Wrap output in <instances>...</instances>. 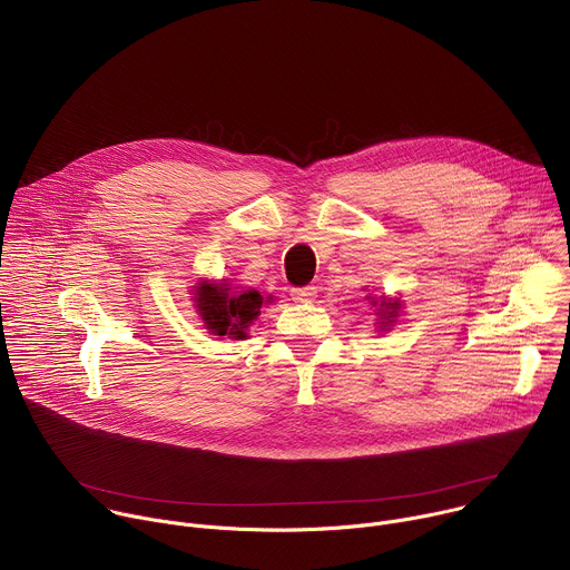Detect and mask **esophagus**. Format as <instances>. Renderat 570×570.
Returning a JSON list of instances; mask_svg holds the SVG:
<instances>
[{
	"mask_svg": "<svg viewBox=\"0 0 570 570\" xmlns=\"http://www.w3.org/2000/svg\"><path fill=\"white\" fill-rule=\"evenodd\" d=\"M315 295H317V288H315V286H304V288H293V291H291V297H293L295 302H311Z\"/></svg>",
	"mask_w": 570,
	"mask_h": 570,
	"instance_id": "obj_1",
	"label": "esophagus"
}]
</instances>
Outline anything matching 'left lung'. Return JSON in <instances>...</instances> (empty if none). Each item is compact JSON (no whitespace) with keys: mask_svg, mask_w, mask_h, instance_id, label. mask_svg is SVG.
I'll use <instances>...</instances> for the list:
<instances>
[{"mask_svg":"<svg viewBox=\"0 0 570 570\" xmlns=\"http://www.w3.org/2000/svg\"><path fill=\"white\" fill-rule=\"evenodd\" d=\"M367 302L376 308V330L379 332H390L396 324L401 311H403L401 297H390L385 293L383 295H372L370 293Z\"/></svg>","mask_w":570,"mask_h":570,"instance_id":"left-lung-1","label":"left lung"}]
</instances>
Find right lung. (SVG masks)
Here are the masks:
<instances>
[{
	"label": "right lung",
	"instance_id": "right-lung-1",
	"mask_svg": "<svg viewBox=\"0 0 570 570\" xmlns=\"http://www.w3.org/2000/svg\"><path fill=\"white\" fill-rule=\"evenodd\" d=\"M194 308L212 336L246 341L250 324L259 317L262 306L273 302L255 288L234 286L227 279H200L194 286Z\"/></svg>",
	"mask_w": 570,
	"mask_h": 570
}]
</instances>
